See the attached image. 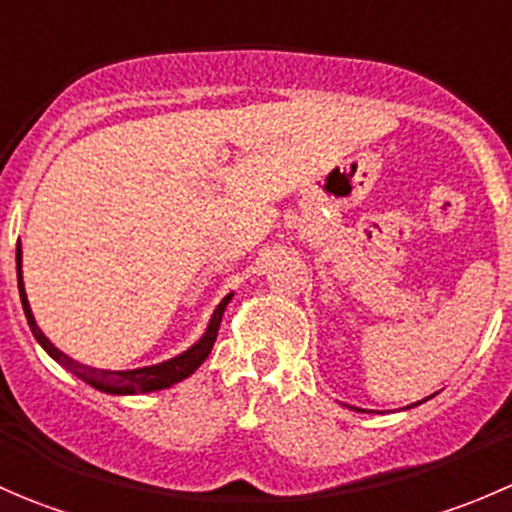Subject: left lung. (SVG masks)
Segmentation results:
<instances>
[{
  "instance_id": "left-lung-1",
  "label": "left lung",
  "mask_w": 512,
  "mask_h": 512,
  "mask_svg": "<svg viewBox=\"0 0 512 512\" xmlns=\"http://www.w3.org/2000/svg\"><path fill=\"white\" fill-rule=\"evenodd\" d=\"M428 399H431V396H428ZM428 399H423V401H428ZM423 401H416V404H411V406L423 404ZM344 406H349V404H344ZM411 406H406V409H411ZM349 409H352V411H364V409H359V406H349Z\"/></svg>"
}]
</instances>
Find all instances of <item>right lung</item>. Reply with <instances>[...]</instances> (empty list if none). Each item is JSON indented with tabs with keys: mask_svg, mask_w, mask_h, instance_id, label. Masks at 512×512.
Here are the masks:
<instances>
[{
	"mask_svg": "<svg viewBox=\"0 0 512 512\" xmlns=\"http://www.w3.org/2000/svg\"><path fill=\"white\" fill-rule=\"evenodd\" d=\"M17 282H19V297H22V307L24 314H27V322L29 329H32L34 339L41 344L46 354L51 356L54 361H59L66 371H71L74 376H79L81 381H86L89 386L94 389L103 391V394H116V396H133V394H151V391H160V389H170L173 384L178 381L188 379L205 359H208L210 349H213L215 337H218V329H220V319H223L225 307L230 304L232 294L230 292L227 297H223V302L215 307L213 317H210L208 327H205L203 337L198 339L195 344H190L185 352L175 354L173 359H165L160 364H151V366H138V369H121V371H113V369H96V366L89 364H81V361L71 359L69 354L61 352L59 347L51 344V339L46 337L44 332L39 329L36 324L32 307H29V299H27V289H24V275H22V245H17Z\"/></svg>",
	"mask_w": 512,
	"mask_h": 512,
	"instance_id": "obj_1",
	"label": "right lung"
}]
</instances>
